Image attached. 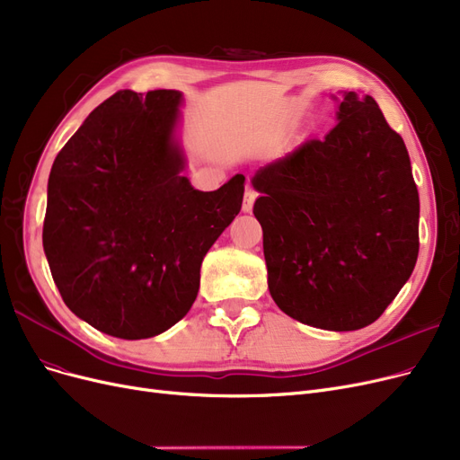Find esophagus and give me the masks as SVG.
<instances>
[{
	"label": "esophagus",
	"mask_w": 460,
	"mask_h": 460,
	"mask_svg": "<svg viewBox=\"0 0 460 460\" xmlns=\"http://www.w3.org/2000/svg\"><path fill=\"white\" fill-rule=\"evenodd\" d=\"M256 197H258V193L253 191V190H246V193H244V202H243V210L244 212H252V208H253V200H256Z\"/></svg>",
	"instance_id": "esophagus-1"
}]
</instances>
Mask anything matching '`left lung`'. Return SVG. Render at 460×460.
<instances>
[{"label":"left lung","instance_id":"1","mask_svg":"<svg viewBox=\"0 0 460 460\" xmlns=\"http://www.w3.org/2000/svg\"><path fill=\"white\" fill-rule=\"evenodd\" d=\"M252 185L279 309L332 332L376 322L419 256L410 153L377 102L345 93L324 140L261 166Z\"/></svg>","mask_w":460,"mask_h":460}]
</instances>
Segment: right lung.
<instances>
[{
  "label": "right lung",
  "mask_w": 460,
  "mask_h": 460,
  "mask_svg": "<svg viewBox=\"0 0 460 460\" xmlns=\"http://www.w3.org/2000/svg\"><path fill=\"white\" fill-rule=\"evenodd\" d=\"M180 91H119L84 119L47 185L43 250L75 316L119 339L180 322L200 263L241 212L244 176L199 191L181 176Z\"/></svg>",
  "instance_id": "1"
}]
</instances>
